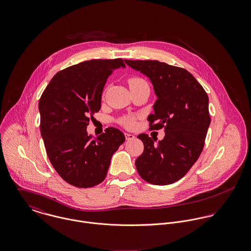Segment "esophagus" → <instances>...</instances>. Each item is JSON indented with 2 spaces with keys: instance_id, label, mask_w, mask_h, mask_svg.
<instances>
[{
  "instance_id": "1",
  "label": "esophagus",
  "mask_w": 251,
  "mask_h": 251,
  "mask_svg": "<svg viewBox=\"0 0 251 251\" xmlns=\"http://www.w3.org/2000/svg\"><path fill=\"white\" fill-rule=\"evenodd\" d=\"M135 138V136L133 134L130 133H126V140H133Z\"/></svg>"
}]
</instances>
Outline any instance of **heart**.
I'll list each match as a JSON object with an SVG mask.
<instances>
[{"mask_svg": "<svg viewBox=\"0 0 251 251\" xmlns=\"http://www.w3.org/2000/svg\"><path fill=\"white\" fill-rule=\"evenodd\" d=\"M145 82L143 79L139 78V77H132L128 80V84H129V87L133 86V85H137V84H140V83H143ZM136 120H137V117L136 116H133V115H126V116H124L123 118H121L120 120V123L126 126V128H132L133 126H135L136 125Z\"/></svg>", "mask_w": 251, "mask_h": 251, "instance_id": "1", "label": "heart"}]
</instances>
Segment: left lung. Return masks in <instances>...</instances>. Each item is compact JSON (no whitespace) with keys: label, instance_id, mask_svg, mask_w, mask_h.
I'll use <instances>...</instances> for the list:
<instances>
[{"label":"left lung","instance_id":"obj_1","mask_svg":"<svg viewBox=\"0 0 251 251\" xmlns=\"http://www.w3.org/2000/svg\"><path fill=\"white\" fill-rule=\"evenodd\" d=\"M126 65L146 74L157 100L148 117L150 130L164 128L165 136L154 144L148 134L136 169L146 181L166 185L181 179L200 156L211 117L209 98L201 84L186 70L151 60H126Z\"/></svg>","mask_w":251,"mask_h":251}]
</instances>
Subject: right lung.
I'll list each match as a JSON object with an SVG mask.
<instances>
[{
  "label": "right lung",
  "instance_id": "right-lung-1",
  "mask_svg": "<svg viewBox=\"0 0 251 251\" xmlns=\"http://www.w3.org/2000/svg\"><path fill=\"white\" fill-rule=\"evenodd\" d=\"M124 60L94 59L57 72L43 91L38 109L40 132L48 158L68 183L92 187L102 182L113 153L126 141L122 131L107 127L99 137L87 132L113 70Z\"/></svg>",
  "mask_w": 251,
  "mask_h": 251
}]
</instances>
